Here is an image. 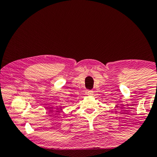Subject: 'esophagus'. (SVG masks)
<instances>
[{
  "instance_id": "obj_1",
  "label": "esophagus",
  "mask_w": 157,
  "mask_h": 157,
  "mask_svg": "<svg viewBox=\"0 0 157 157\" xmlns=\"http://www.w3.org/2000/svg\"><path fill=\"white\" fill-rule=\"evenodd\" d=\"M93 94H94V92L92 90H88L87 91V95L91 96V95H93Z\"/></svg>"
}]
</instances>
